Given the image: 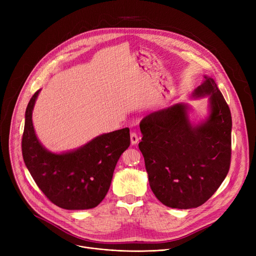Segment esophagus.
I'll return each instance as SVG.
<instances>
[{
  "mask_svg": "<svg viewBox=\"0 0 256 256\" xmlns=\"http://www.w3.org/2000/svg\"><path fill=\"white\" fill-rule=\"evenodd\" d=\"M138 141H139V138L137 136V134L136 132H132L130 134V143L132 145H136L138 143Z\"/></svg>",
  "mask_w": 256,
  "mask_h": 256,
  "instance_id": "1",
  "label": "esophagus"
}]
</instances>
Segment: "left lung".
<instances>
[{
    "label": "left lung",
    "mask_w": 256,
    "mask_h": 256,
    "mask_svg": "<svg viewBox=\"0 0 256 256\" xmlns=\"http://www.w3.org/2000/svg\"><path fill=\"white\" fill-rule=\"evenodd\" d=\"M204 80L192 98H208V114L197 120L189 104H174L146 116L140 124L150 186L168 208L204 204L218 190L230 166L232 121L214 80Z\"/></svg>",
    "instance_id": "left-lung-1"
}]
</instances>
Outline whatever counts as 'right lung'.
Wrapping results in <instances>:
<instances>
[{"instance_id": "1", "label": "right lung", "mask_w": 256, "mask_h": 256, "mask_svg": "<svg viewBox=\"0 0 256 256\" xmlns=\"http://www.w3.org/2000/svg\"><path fill=\"white\" fill-rule=\"evenodd\" d=\"M40 90L26 106L22 150L39 189L57 206L80 210L98 206L110 189L120 156L130 146L128 128L102 134L76 150L52 152L37 138L32 114Z\"/></svg>"}]
</instances>
